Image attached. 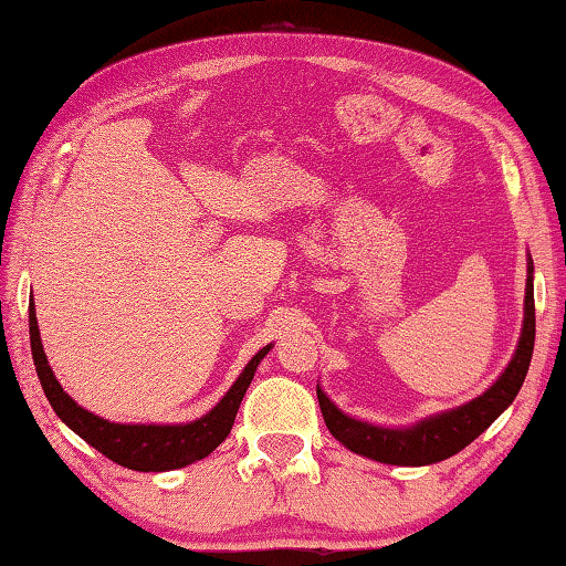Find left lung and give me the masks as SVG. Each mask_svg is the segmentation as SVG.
I'll list each match as a JSON object with an SVG mask.
<instances>
[{
  "label": "left lung",
  "instance_id": "left-lung-1",
  "mask_svg": "<svg viewBox=\"0 0 566 566\" xmlns=\"http://www.w3.org/2000/svg\"><path fill=\"white\" fill-rule=\"evenodd\" d=\"M535 348V292H533V262L527 264V290H525V321L523 336H520L517 350L505 373L495 380L491 390H485L473 402L463 405L451 412L429 417L409 429H382L358 422L340 412L328 400L321 387H316L321 415L331 434L343 447L360 453V457L375 459L380 463H395V467H427V463L444 461L461 449H467L475 437H481L497 417L503 415L515 400L520 387L533 360Z\"/></svg>",
  "mask_w": 566,
  "mask_h": 566
}]
</instances>
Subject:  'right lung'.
<instances>
[{
    "label": "right lung",
    "instance_id": "right-lung-1",
    "mask_svg": "<svg viewBox=\"0 0 566 566\" xmlns=\"http://www.w3.org/2000/svg\"><path fill=\"white\" fill-rule=\"evenodd\" d=\"M29 336H31V356L36 365L39 380L43 392H46L53 412L59 415L65 424H69L77 437L85 439L87 444L97 449L109 461L119 463V467L132 471H171L188 467V463L206 459L210 451L220 447L230 434L232 422H235L238 407L245 397L248 387L254 378L260 360L268 356V348H262L254 356L248 368L240 373L235 385L230 387L228 395L220 400L210 412L191 424H115L107 419H99L87 412V409L77 407L63 387L55 380L51 365L46 360V353L41 346V334L36 324V312H33V302L29 304Z\"/></svg>",
    "mask_w": 566,
    "mask_h": 566
}]
</instances>
